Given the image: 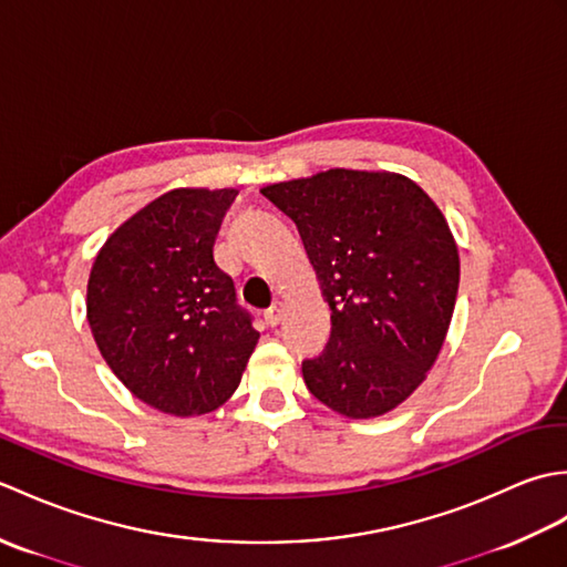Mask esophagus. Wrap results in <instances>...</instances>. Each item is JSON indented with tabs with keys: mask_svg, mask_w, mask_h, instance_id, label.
Here are the masks:
<instances>
[{
	"mask_svg": "<svg viewBox=\"0 0 567 567\" xmlns=\"http://www.w3.org/2000/svg\"><path fill=\"white\" fill-rule=\"evenodd\" d=\"M282 315H285V305L272 302L268 309H265V321H268V327H277V323L282 321Z\"/></svg>",
	"mask_w": 567,
	"mask_h": 567,
	"instance_id": "esophagus-1",
	"label": "esophagus"
}]
</instances>
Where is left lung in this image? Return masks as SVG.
<instances>
[{
  "mask_svg": "<svg viewBox=\"0 0 567 567\" xmlns=\"http://www.w3.org/2000/svg\"><path fill=\"white\" fill-rule=\"evenodd\" d=\"M260 192L297 224L331 307L327 348L302 363L309 392L351 419L390 412L453 317L461 260L441 209L404 175L346 167Z\"/></svg>",
  "mask_w": 567,
  "mask_h": 567,
  "instance_id": "1",
  "label": "left lung"
}]
</instances>
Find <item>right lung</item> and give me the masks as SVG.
I'll return each mask as SVG.
<instances>
[{
    "label": "right lung",
    "instance_id": "obj_1",
    "mask_svg": "<svg viewBox=\"0 0 567 567\" xmlns=\"http://www.w3.org/2000/svg\"><path fill=\"white\" fill-rule=\"evenodd\" d=\"M236 189H173L131 216L94 258L87 321L106 365L141 402L214 412L238 388L260 333L214 240Z\"/></svg>",
    "mask_w": 567,
    "mask_h": 567
}]
</instances>
